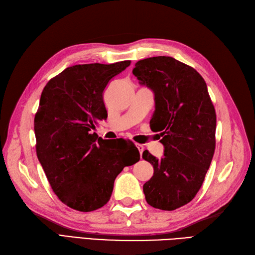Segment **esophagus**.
Segmentation results:
<instances>
[{"label": "esophagus", "instance_id": "34e87169", "mask_svg": "<svg viewBox=\"0 0 255 255\" xmlns=\"http://www.w3.org/2000/svg\"><path fill=\"white\" fill-rule=\"evenodd\" d=\"M136 147H138L139 152H140V155L142 156V153H143V151H144V146H143L142 144H136Z\"/></svg>", "mask_w": 255, "mask_h": 255}]
</instances>
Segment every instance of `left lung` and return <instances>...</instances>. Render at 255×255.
Instances as JSON below:
<instances>
[{"label": "left lung", "mask_w": 255, "mask_h": 255, "mask_svg": "<svg viewBox=\"0 0 255 255\" xmlns=\"http://www.w3.org/2000/svg\"><path fill=\"white\" fill-rule=\"evenodd\" d=\"M132 73L153 90L151 123L165 147L160 159L143 152V159L154 168L143 192L149 206L172 211L192 201L210 167L215 149V110L202 76L172 57L140 60Z\"/></svg>", "instance_id": "left-lung-1"}]
</instances>
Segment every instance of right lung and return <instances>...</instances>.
<instances>
[{
    "mask_svg": "<svg viewBox=\"0 0 255 255\" xmlns=\"http://www.w3.org/2000/svg\"><path fill=\"white\" fill-rule=\"evenodd\" d=\"M129 65V60L76 64L51 78L42 91L34 117L36 155L54 193L74 210L103 207L117 175L140 159L134 144H111L93 132L108 115L104 89Z\"/></svg>",
    "mask_w": 255,
    "mask_h": 255,
    "instance_id": "add662e5",
    "label": "right lung"
}]
</instances>
